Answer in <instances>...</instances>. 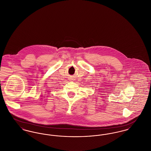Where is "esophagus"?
I'll use <instances>...</instances> for the list:
<instances>
[{"mask_svg":"<svg viewBox=\"0 0 151 151\" xmlns=\"http://www.w3.org/2000/svg\"><path fill=\"white\" fill-rule=\"evenodd\" d=\"M70 80H73V79H72V78H70Z\"/></svg>","mask_w":151,"mask_h":151,"instance_id":"34e87169","label":"esophagus"}]
</instances>
